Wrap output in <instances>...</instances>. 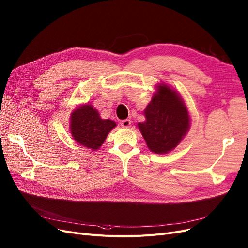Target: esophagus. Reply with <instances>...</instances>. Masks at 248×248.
Returning a JSON list of instances; mask_svg holds the SVG:
<instances>
[{"label":"esophagus","instance_id":"1","mask_svg":"<svg viewBox=\"0 0 248 248\" xmlns=\"http://www.w3.org/2000/svg\"><path fill=\"white\" fill-rule=\"evenodd\" d=\"M121 126L123 128H129L131 126V121L129 120V119H126V120H123L121 122Z\"/></svg>","mask_w":248,"mask_h":248}]
</instances>
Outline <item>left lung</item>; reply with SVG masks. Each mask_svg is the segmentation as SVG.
I'll list each match as a JSON object with an SVG mask.
<instances>
[{
    "label": "left lung",
    "mask_w": 248,
    "mask_h": 248,
    "mask_svg": "<svg viewBox=\"0 0 248 248\" xmlns=\"http://www.w3.org/2000/svg\"><path fill=\"white\" fill-rule=\"evenodd\" d=\"M145 121L137 123L148 150L165 155L172 152L190 128V116L181 94L166 83L155 85L144 108Z\"/></svg>",
    "instance_id": "left-lung-1"
}]
</instances>
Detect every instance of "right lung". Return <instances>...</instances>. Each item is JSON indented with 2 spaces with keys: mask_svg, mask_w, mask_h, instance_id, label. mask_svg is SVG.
Returning <instances> with one entry per match:
<instances>
[{
  "mask_svg": "<svg viewBox=\"0 0 248 248\" xmlns=\"http://www.w3.org/2000/svg\"><path fill=\"white\" fill-rule=\"evenodd\" d=\"M117 126L110 119H102L98 111L91 104L75 107L70 114V133L81 146L93 152L105 142L108 134Z\"/></svg>",
  "mask_w": 248,
  "mask_h": 248,
  "instance_id": "right-lung-1",
  "label": "right lung"
}]
</instances>
